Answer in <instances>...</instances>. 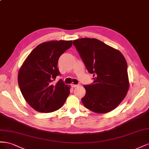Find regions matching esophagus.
<instances>
[{
    "label": "esophagus",
    "instance_id": "34e87169",
    "mask_svg": "<svg viewBox=\"0 0 149 149\" xmlns=\"http://www.w3.org/2000/svg\"><path fill=\"white\" fill-rule=\"evenodd\" d=\"M79 86V85H76V84H71V86L72 87H77Z\"/></svg>",
    "mask_w": 149,
    "mask_h": 149
}]
</instances>
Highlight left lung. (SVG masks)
<instances>
[{"label":"left lung","instance_id":"obj_1","mask_svg":"<svg viewBox=\"0 0 149 149\" xmlns=\"http://www.w3.org/2000/svg\"><path fill=\"white\" fill-rule=\"evenodd\" d=\"M73 44L93 82L84 86L83 105L91 111L104 113L112 111L125 97L129 88L127 64L122 54L93 38L75 40Z\"/></svg>","mask_w":149,"mask_h":149}]
</instances>
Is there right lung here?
Returning a JSON list of instances; mask_svg holds the SVG:
<instances>
[{
    "label": "right lung",
    "mask_w": 149,
    "mask_h": 149,
    "mask_svg": "<svg viewBox=\"0 0 149 149\" xmlns=\"http://www.w3.org/2000/svg\"><path fill=\"white\" fill-rule=\"evenodd\" d=\"M72 45V40H51L38 45L20 68L18 84L25 100L36 111L49 113L58 110L70 93L62 80L54 84L61 73L58 58Z\"/></svg>",
    "instance_id": "obj_1"
}]
</instances>
